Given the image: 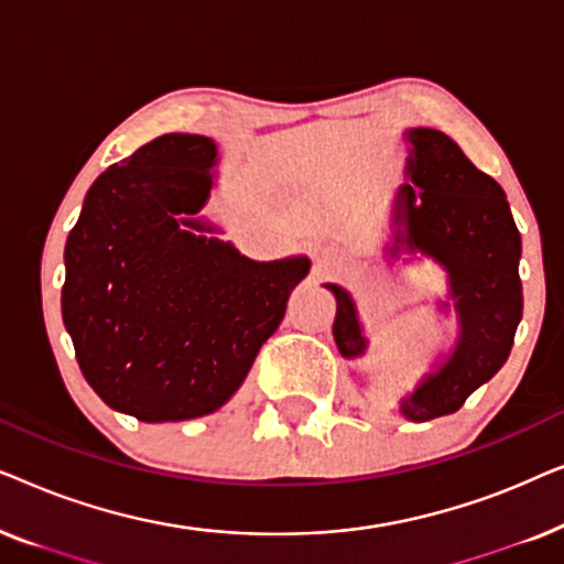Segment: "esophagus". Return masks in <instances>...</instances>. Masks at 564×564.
<instances>
[{
  "instance_id": "1",
  "label": "esophagus",
  "mask_w": 564,
  "mask_h": 564,
  "mask_svg": "<svg viewBox=\"0 0 564 564\" xmlns=\"http://www.w3.org/2000/svg\"><path fill=\"white\" fill-rule=\"evenodd\" d=\"M311 253H313L315 261H321V264H328V261L338 259L336 246H330L326 241H311Z\"/></svg>"
}]
</instances>
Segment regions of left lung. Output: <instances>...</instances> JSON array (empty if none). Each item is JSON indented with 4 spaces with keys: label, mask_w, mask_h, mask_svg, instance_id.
Masks as SVG:
<instances>
[{
    "label": "left lung",
    "mask_w": 564,
    "mask_h": 564,
    "mask_svg": "<svg viewBox=\"0 0 564 564\" xmlns=\"http://www.w3.org/2000/svg\"><path fill=\"white\" fill-rule=\"evenodd\" d=\"M405 182L390 210L384 261L431 259L446 276L438 313L457 315V338L411 392L398 398L408 421H431L459 411L511 354L523 311L519 280L521 234L500 184L480 172L442 130L408 128ZM408 261V259H403ZM336 297L334 338L344 359L369 349L357 303L341 284H323Z\"/></svg>",
    "instance_id": "8db88e82"
}]
</instances>
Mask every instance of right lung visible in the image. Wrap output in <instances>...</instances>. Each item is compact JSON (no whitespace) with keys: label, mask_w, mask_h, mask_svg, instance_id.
<instances>
[{"label":"right lung","mask_w":564,"mask_h":564,"mask_svg":"<svg viewBox=\"0 0 564 564\" xmlns=\"http://www.w3.org/2000/svg\"><path fill=\"white\" fill-rule=\"evenodd\" d=\"M218 143L153 138L99 174L66 238L64 326L84 380L145 423L215 413L311 272L307 257L253 261L199 210Z\"/></svg>","instance_id":"add662e5"}]
</instances>
